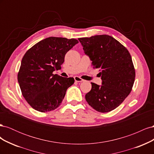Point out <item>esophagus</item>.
Listing matches in <instances>:
<instances>
[{
  "mask_svg": "<svg viewBox=\"0 0 154 154\" xmlns=\"http://www.w3.org/2000/svg\"><path fill=\"white\" fill-rule=\"evenodd\" d=\"M74 80H75V82H82L84 81L83 80V79L80 78V77H78V76L74 77Z\"/></svg>",
  "mask_w": 154,
  "mask_h": 154,
  "instance_id": "1",
  "label": "esophagus"
}]
</instances>
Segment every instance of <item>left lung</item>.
Here are the masks:
<instances>
[{"label": "left lung", "instance_id": "1", "mask_svg": "<svg viewBox=\"0 0 154 154\" xmlns=\"http://www.w3.org/2000/svg\"><path fill=\"white\" fill-rule=\"evenodd\" d=\"M83 49L99 69L101 85L91 83L85 94L88 105L100 112H108L122 103L132 91L136 72L128 51L113 37L107 35L80 38Z\"/></svg>", "mask_w": 154, "mask_h": 154}]
</instances>
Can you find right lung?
<instances>
[{"label": "right lung", "mask_w": 154, "mask_h": 154, "mask_svg": "<svg viewBox=\"0 0 154 154\" xmlns=\"http://www.w3.org/2000/svg\"><path fill=\"white\" fill-rule=\"evenodd\" d=\"M78 43L76 39L51 36L40 41L26 53L18 73V82L32 108L45 112L61 104L74 80L53 72L61 68L66 54Z\"/></svg>", "instance_id": "add662e5"}]
</instances>
